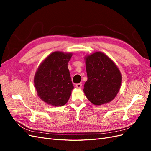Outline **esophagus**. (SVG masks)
<instances>
[{
	"label": "esophagus",
	"instance_id": "esophagus-1",
	"mask_svg": "<svg viewBox=\"0 0 151 151\" xmlns=\"http://www.w3.org/2000/svg\"><path fill=\"white\" fill-rule=\"evenodd\" d=\"M76 88H77V89H80L81 87H82V84H81V83H79V84H77L76 85Z\"/></svg>",
	"mask_w": 151,
	"mask_h": 151
}]
</instances>
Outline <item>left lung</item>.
I'll list each match as a JSON object with an SVG mask.
<instances>
[{
  "label": "left lung",
  "instance_id": "8db88e82",
  "mask_svg": "<svg viewBox=\"0 0 151 151\" xmlns=\"http://www.w3.org/2000/svg\"><path fill=\"white\" fill-rule=\"evenodd\" d=\"M88 80L84 86L86 98L94 105L111 101L121 87L122 74L111 59L101 52L84 57Z\"/></svg>",
  "mask_w": 151,
  "mask_h": 151
}]
</instances>
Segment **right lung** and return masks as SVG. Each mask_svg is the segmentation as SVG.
Segmentation results:
<instances>
[{
  "mask_svg": "<svg viewBox=\"0 0 151 151\" xmlns=\"http://www.w3.org/2000/svg\"><path fill=\"white\" fill-rule=\"evenodd\" d=\"M72 53L56 51L40 63L34 77V86L39 98L53 106L65 105L74 86L68 68Z\"/></svg>",
  "mask_w": 151,
  "mask_h": 151,
  "instance_id": "1",
  "label": "right lung"
}]
</instances>
